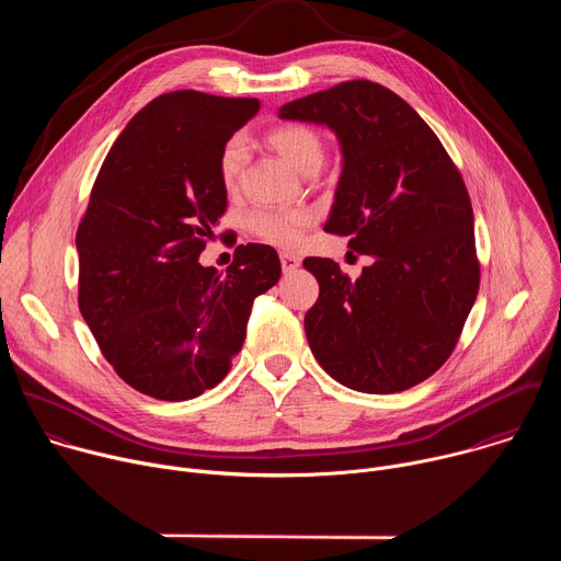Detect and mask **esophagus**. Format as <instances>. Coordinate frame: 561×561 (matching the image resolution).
<instances>
[{
	"instance_id": "obj_1",
	"label": "esophagus",
	"mask_w": 561,
	"mask_h": 561,
	"mask_svg": "<svg viewBox=\"0 0 561 561\" xmlns=\"http://www.w3.org/2000/svg\"><path fill=\"white\" fill-rule=\"evenodd\" d=\"M279 260H282V271L284 273H295L299 266H301V260L295 255V253H282L279 255Z\"/></svg>"
}]
</instances>
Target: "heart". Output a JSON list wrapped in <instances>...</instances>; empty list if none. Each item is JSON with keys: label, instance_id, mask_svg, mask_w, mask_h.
Returning a JSON list of instances; mask_svg holds the SVG:
<instances>
[{"label": "heart", "instance_id": "obj_1", "mask_svg": "<svg viewBox=\"0 0 561 561\" xmlns=\"http://www.w3.org/2000/svg\"><path fill=\"white\" fill-rule=\"evenodd\" d=\"M266 141L301 175H314L324 164V137L306 124H282L266 133ZM247 144L242 137H230L217 159L221 186L228 193L239 191L247 169ZM314 221L310 208H277L262 206L249 213L247 226L253 234L275 247H295L304 230Z\"/></svg>", "mask_w": 561, "mask_h": 561}]
</instances>
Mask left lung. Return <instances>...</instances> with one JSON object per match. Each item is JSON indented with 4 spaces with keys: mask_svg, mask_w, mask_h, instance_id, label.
Returning a JSON list of instances; mask_svg holds the SVG:
<instances>
[{
    "mask_svg": "<svg viewBox=\"0 0 561 561\" xmlns=\"http://www.w3.org/2000/svg\"><path fill=\"white\" fill-rule=\"evenodd\" d=\"M279 117L335 133L344 159L324 230L373 257L357 279L304 260L319 282L304 317L310 351L353 390L413 388L450 357L479 290L463 180L415 108L368 79L288 102Z\"/></svg>",
    "mask_w": 561,
    "mask_h": 561,
    "instance_id": "obj_1",
    "label": "left lung"
}]
</instances>
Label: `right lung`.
Masks as SVG:
<instances>
[{
  "instance_id": "right-lung-1",
  "label": "right lung",
  "mask_w": 561,
  "mask_h": 561,
  "mask_svg": "<svg viewBox=\"0 0 561 561\" xmlns=\"http://www.w3.org/2000/svg\"><path fill=\"white\" fill-rule=\"evenodd\" d=\"M257 111L199 91L154 98L108 150L77 228L79 310L115 373L154 399L217 386L282 275L266 244L237 247L226 273L199 264L226 213L219 150Z\"/></svg>"
}]
</instances>
